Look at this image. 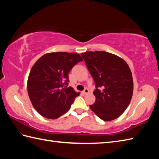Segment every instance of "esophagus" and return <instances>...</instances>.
<instances>
[{
  "label": "esophagus",
  "instance_id": "34e87169",
  "mask_svg": "<svg viewBox=\"0 0 159 159\" xmlns=\"http://www.w3.org/2000/svg\"><path fill=\"white\" fill-rule=\"evenodd\" d=\"M83 93L84 94H85V95H86V94H87V93H89V89H87V88H85V89L83 90Z\"/></svg>",
  "mask_w": 159,
  "mask_h": 159
}]
</instances>
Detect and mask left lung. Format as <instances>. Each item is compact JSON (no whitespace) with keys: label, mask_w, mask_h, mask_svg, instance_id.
<instances>
[{"label":"left lung","mask_w":159,"mask_h":159,"mask_svg":"<svg viewBox=\"0 0 159 159\" xmlns=\"http://www.w3.org/2000/svg\"><path fill=\"white\" fill-rule=\"evenodd\" d=\"M95 82L96 102L90 109L104 121L116 119L129 105L133 80L129 66L124 59L104 51L81 53Z\"/></svg>","instance_id":"left-lung-1"}]
</instances>
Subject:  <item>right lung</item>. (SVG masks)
Here are the masks:
<instances>
[{
    "mask_svg": "<svg viewBox=\"0 0 159 159\" xmlns=\"http://www.w3.org/2000/svg\"><path fill=\"white\" fill-rule=\"evenodd\" d=\"M80 55L56 52L43 55L30 72L27 81L29 98L38 112L48 119H57L70 109L79 92L68 85L70 71L82 61Z\"/></svg>",
    "mask_w": 159,
    "mask_h": 159,
    "instance_id": "right-lung-1",
    "label": "right lung"
}]
</instances>
